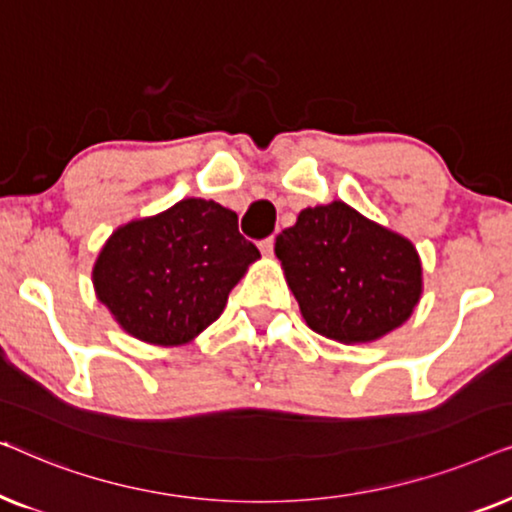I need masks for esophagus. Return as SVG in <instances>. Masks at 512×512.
<instances>
[{
	"mask_svg": "<svg viewBox=\"0 0 512 512\" xmlns=\"http://www.w3.org/2000/svg\"><path fill=\"white\" fill-rule=\"evenodd\" d=\"M258 249H261L265 256H272V251H275V240H272V237H268V240H261L258 242Z\"/></svg>",
	"mask_w": 512,
	"mask_h": 512,
	"instance_id": "34e87169",
	"label": "esophagus"
}]
</instances>
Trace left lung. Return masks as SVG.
<instances>
[{"label": "left lung", "instance_id": "obj_1", "mask_svg": "<svg viewBox=\"0 0 512 512\" xmlns=\"http://www.w3.org/2000/svg\"><path fill=\"white\" fill-rule=\"evenodd\" d=\"M275 254L307 326L347 345L394 331L422 296L412 242L345 202L303 209L277 235Z\"/></svg>", "mask_w": 512, "mask_h": 512}]
</instances>
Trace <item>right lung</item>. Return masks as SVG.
<instances>
[{
    "instance_id": "1",
    "label": "right lung",
    "mask_w": 512,
    "mask_h": 512,
    "mask_svg": "<svg viewBox=\"0 0 512 512\" xmlns=\"http://www.w3.org/2000/svg\"><path fill=\"white\" fill-rule=\"evenodd\" d=\"M258 256L237 230L235 212L188 198L118 228L97 258L93 282L130 335L184 345L219 319L230 289Z\"/></svg>"
}]
</instances>
